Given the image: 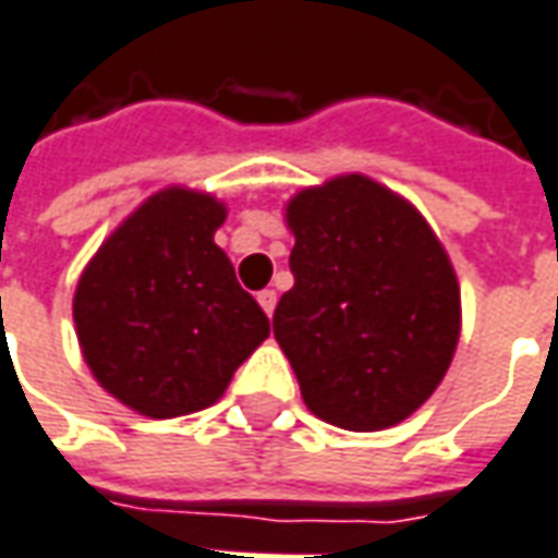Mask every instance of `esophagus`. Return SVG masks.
Returning <instances> with one entry per match:
<instances>
[{"instance_id": "34e87169", "label": "esophagus", "mask_w": 558, "mask_h": 558, "mask_svg": "<svg viewBox=\"0 0 558 558\" xmlns=\"http://www.w3.org/2000/svg\"><path fill=\"white\" fill-rule=\"evenodd\" d=\"M256 299H259V305H262V312H265V315H268V317L275 315V305H278V293H275V290H262Z\"/></svg>"}]
</instances>
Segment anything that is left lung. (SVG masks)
I'll return each instance as SVG.
<instances>
[{"instance_id":"left-lung-1","label":"left lung","mask_w":558,"mask_h":558,"mask_svg":"<svg viewBox=\"0 0 558 558\" xmlns=\"http://www.w3.org/2000/svg\"><path fill=\"white\" fill-rule=\"evenodd\" d=\"M293 290L275 339L308 411L352 433L408 420L451 367L460 283L441 241L404 197L339 175L287 203Z\"/></svg>"}]
</instances>
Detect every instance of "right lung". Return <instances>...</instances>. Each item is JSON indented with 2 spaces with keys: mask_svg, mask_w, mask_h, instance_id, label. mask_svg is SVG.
Listing matches in <instances>:
<instances>
[{
  "mask_svg": "<svg viewBox=\"0 0 558 558\" xmlns=\"http://www.w3.org/2000/svg\"><path fill=\"white\" fill-rule=\"evenodd\" d=\"M225 203L166 187L92 256L73 296L88 371L125 408L169 420L216 404L271 333L216 246Z\"/></svg>",
  "mask_w": 558,
  "mask_h": 558,
  "instance_id": "obj_1",
  "label": "right lung"
}]
</instances>
